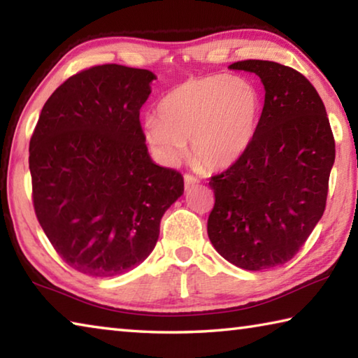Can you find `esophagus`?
<instances>
[{"mask_svg": "<svg viewBox=\"0 0 358 358\" xmlns=\"http://www.w3.org/2000/svg\"><path fill=\"white\" fill-rule=\"evenodd\" d=\"M199 183V180L194 177V175H191V173H186L185 175V185H186V189H189L191 186H194V185H197Z\"/></svg>", "mask_w": 358, "mask_h": 358, "instance_id": "esophagus-1", "label": "esophagus"}]
</instances>
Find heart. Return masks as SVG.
I'll list each match as a JSON object with an SVG mask.
<instances>
[{
    "label": "heart",
    "instance_id": "1",
    "mask_svg": "<svg viewBox=\"0 0 358 358\" xmlns=\"http://www.w3.org/2000/svg\"><path fill=\"white\" fill-rule=\"evenodd\" d=\"M262 115L259 90L230 76L192 77L169 90L157 117L143 121L151 150L167 164L177 162L189 142L192 159L208 171L237 162L250 148Z\"/></svg>",
    "mask_w": 358,
    "mask_h": 358
}]
</instances>
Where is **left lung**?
I'll use <instances>...</instances> for the list:
<instances>
[{
    "mask_svg": "<svg viewBox=\"0 0 358 358\" xmlns=\"http://www.w3.org/2000/svg\"><path fill=\"white\" fill-rule=\"evenodd\" d=\"M229 68L259 76L265 102L250 148L210 178L207 229L224 259L259 271L289 262L322 217L335 138L322 99L299 71L264 59Z\"/></svg>",
    "mask_w": 358,
    "mask_h": 358,
    "instance_id": "8db88e82",
    "label": "left lung"
}]
</instances>
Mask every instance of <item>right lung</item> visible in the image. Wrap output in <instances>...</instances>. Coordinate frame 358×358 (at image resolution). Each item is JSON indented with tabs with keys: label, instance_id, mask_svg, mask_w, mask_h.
I'll return each mask as SVG.
<instances>
[{
	"label": "right lung",
	"instance_id": "obj_1",
	"mask_svg": "<svg viewBox=\"0 0 358 358\" xmlns=\"http://www.w3.org/2000/svg\"><path fill=\"white\" fill-rule=\"evenodd\" d=\"M155 78L147 69L93 66L42 107L29 141L34 213L80 273L110 278L142 264L185 191L181 173L155 164L145 145L138 117Z\"/></svg>",
	"mask_w": 358,
	"mask_h": 358
}]
</instances>
